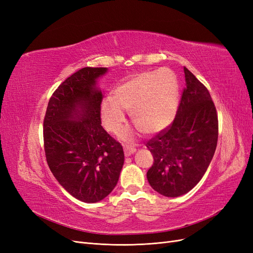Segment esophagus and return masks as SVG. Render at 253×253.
I'll return each mask as SVG.
<instances>
[{
	"mask_svg": "<svg viewBox=\"0 0 253 253\" xmlns=\"http://www.w3.org/2000/svg\"><path fill=\"white\" fill-rule=\"evenodd\" d=\"M124 150H125V155H126V156L132 155L133 153H135V151H136V149L133 147V145H128V144L125 145Z\"/></svg>",
	"mask_w": 253,
	"mask_h": 253,
	"instance_id": "esophagus-1",
	"label": "esophagus"
}]
</instances>
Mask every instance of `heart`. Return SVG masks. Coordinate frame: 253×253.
Returning <instances> with one entry per match:
<instances>
[{
  "instance_id": "b5f03b06",
  "label": "heart",
  "mask_w": 253,
  "mask_h": 253,
  "mask_svg": "<svg viewBox=\"0 0 253 253\" xmlns=\"http://www.w3.org/2000/svg\"><path fill=\"white\" fill-rule=\"evenodd\" d=\"M179 102L176 76L170 70H153L132 76L118 84L114 98H104L100 115L104 126L120 135L126 121V112L141 132L152 134L166 128L173 121Z\"/></svg>"
}]
</instances>
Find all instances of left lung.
Here are the masks:
<instances>
[{"label":"left lung","instance_id":"left-lung-1","mask_svg":"<svg viewBox=\"0 0 253 253\" xmlns=\"http://www.w3.org/2000/svg\"><path fill=\"white\" fill-rule=\"evenodd\" d=\"M183 72L186 87L174 120L145 144L154 157L148 181L168 197L186 194L200 182L218 138L217 112L208 88L188 68Z\"/></svg>","mask_w":253,"mask_h":253}]
</instances>
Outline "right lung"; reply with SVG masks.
I'll return each mask as SVG.
<instances>
[{
    "mask_svg": "<svg viewBox=\"0 0 253 253\" xmlns=\"http://www.w3.org/2000/svg\"><path fill=\"white\" fill-rule=\"evenodd\" d=\"M106 67H83L53 91L43 121L51 173L68 193L97 203L117 185L125 162L122 145L101 126L103 96L95 87Z\"/></svg>",
    "mask_w": 253,
    "mask_h": 253,
    "instance_id": "add662e5",
    "label": "right lung"
}]
</instances>
